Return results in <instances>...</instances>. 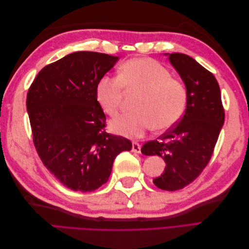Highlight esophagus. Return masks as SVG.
Returning a JSON list of instances; mask_svg holds the SVG:
<instances>
[{
  "label": "esophagus",
  "instance_id": "34e87169",
  "mask_svg": "<svg viewBox=\"0 0 249 249\" xmlns=\"http://www.w3.org/2000/svg\"><path fill=\"white\" fill-rule=\"evenodd\" d=\"M132 150H133L134 153L140 154V153H141V145L139 144L138 142H133V144H132Z\"/></svg>",
  "mask_w": 249,
  "mask_h": 249
}]
</instances>
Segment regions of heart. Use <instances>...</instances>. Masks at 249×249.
I'll return each instance as SVG.
<instances>
[{
	"label": "heart",
	"instance_id": "heart-1",
	"mask_svg": "<svg viewBox=\"0 0 249 249\" xmlns=\"http://www.w3.org/2000/svg\"><path fill=\"white\" fill-rule=\"evenodd\" d=\"M125 92H141L135 113H126L110 122L112 132L130 138H140L147 131H166L182 118L187 105V90L182 82L156 60L134 58L118 70V77L105 74L95 87L101 108L114 116Z\"/></svg>",
	"mask_w": 249,
	"mask_h": 249
}]
</instances>
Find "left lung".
<instances>
[{
    "instance_id": "left-lung-1",
    "label": "left lung",
    "mask_w": 249,
    "mask_h": 249,
    "mask_svg": "<svg viewBox=\"0 0 249 249\" xmlns=\"http://www.w3.org/2000/svg\"><path fill=\"white\" fill-rule=\"evenodd\" d=\"M166 55L185 83L186 110L175 126L159 140L144 143L141 152L163 158L166 167L153 182L162 190L176 191L192 183L208 165L224 123V109L212 72L188 55Z\"/></svg>"
}]
</instances>
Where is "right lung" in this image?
<instances>
[{"mask_svg":"<svg viewBox=\"0 0 249 249\" xmlns=\"http://www.w3.org/2000/svg\"><path fill=\"white\" fill-rule=\"evenodd\" d=\"M118 57L76 52L38 72L29 88L27 110L39 158L59 182L91 192L108 180L116 156L132 143L105 130L106 115L95 87Z\"/></svg>","mask_w":249,"mask_h":249,"instance_id":"add662e5","label":"right lung"}]
</instances>
